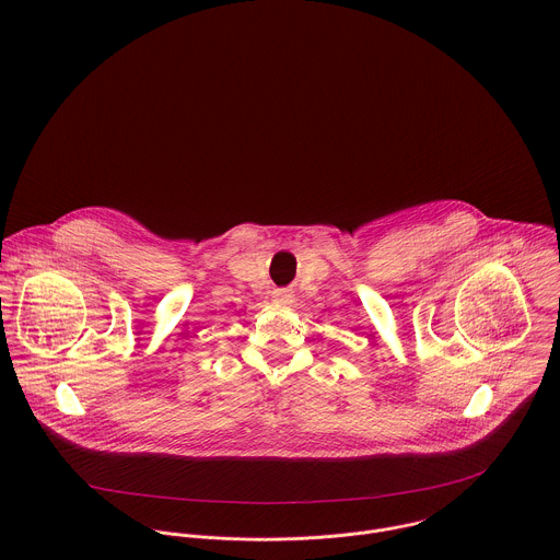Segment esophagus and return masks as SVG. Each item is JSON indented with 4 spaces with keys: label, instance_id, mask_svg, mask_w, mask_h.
<instances>
[{
    "label": "esophagus",
    "instance_id": "esophagus-1",
    "mask_svg": "<svg viewBox=\"0 0 560 560\" xmlns=\"http://www.w3.org/2000/svg\"><path fill=\"white\" fill-rule=\"evenodd\" d=\"M275 301L281 303V305H290L294 301V294L290 290H277L275 292Z\"/></svg>",
    "mask_w": 560,
    "mask_h": 560
}]
</instances>
